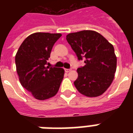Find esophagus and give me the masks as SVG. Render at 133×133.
Returning a JSON list of instances; mask_svg holds the SVG:
<instances>
[{
  "mask_svg": "<svg viewBox=\"0 0 133 133\" xmlns=\"http://www.w3.org/2000/svg\"><path fill=\"white\" fill-rule=\"evenodd\" d=\"M70 69H65V72H70Z\"/></svg>",
  "mask_w": 133,
  "mask_h": 133,
  "instance_id": "1",
  "label": "esophagus"
}]
</instances>
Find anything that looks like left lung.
I'll return each mask as SVG.
<instances>
[{
  "label": "left lung",
  "instance_id": "obj_1",
  "mask_svg": "<svg viewBox=\"0 0 133 133\" xmlns=\"http://www.w3.org/2000/svg\"><path fill=\"white\" fill-rule=\"evenodd\" d=\"M67 41L79 60L85 57V66L77 69L74 82L77 90L88 97L100 96L107 90L115 78L117 56L113 45L93 30L70 33Z\"/></svg>",
  "mask_w": 133,
  "mask_h": 133
}]
</instances>
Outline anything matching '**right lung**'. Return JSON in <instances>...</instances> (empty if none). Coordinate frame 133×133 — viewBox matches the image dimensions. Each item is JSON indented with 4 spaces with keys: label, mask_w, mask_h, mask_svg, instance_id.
<instances>
[{
    "label": "right lung",
    "mask_w": 133,
    "mask_h": 133,
    "mask_svg": "<svg viewBox=\"0 0 133 133\" xmlns=\"http://www.w3.org/2000/svg\"><path fill=\"white\" fill-rule=\"evenodd\" d=\"M61 34L36 32L23 41L15 56L20 83L38 100H45L58 92L63 79V68L46 66L52 47Z\"/></svg>",
    "instance_id": "obj_1"
}]
</instances>
